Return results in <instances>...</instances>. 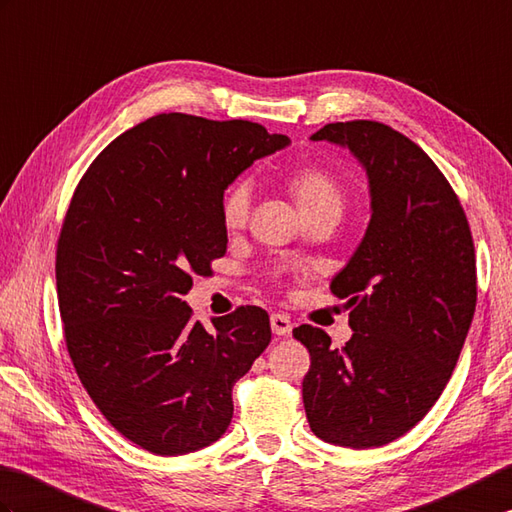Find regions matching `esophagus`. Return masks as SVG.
Segmentation results:
<instances>
[{
	"instance_id": "1",
	"label": "esophagus",
	"mask_w": 512,
	"mask_h": 512,
	"mask_svg": "<svg viewBox=\"0 0 512 512\" xmlns=\"http://www.w3.org/2000/svg\"><path fill=\"white\" fill-rule=\"evenodd\" d=\"M270 327L281 338H288L292 334V320L288 316H283V314H272L270 316Z\"/></svg>"
}]
</instances>
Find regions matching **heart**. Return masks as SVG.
<instances>
[{
  "instance_id": "obj_1",
  "label": "heart",
  "mask_w": 512,
  "mask_h": 512,
  "mask_svg": "<svg viewBox=\"0 0 512 512\" xmlns=\"http://www.w3.org/2000/svg\"><path fill=\"white\" fill-rule=\"evenodd\" d=\"M290 192L294 194L299 207L307 218H338L344 209V192L340 183L323 168H307L294 170L288 178ZM253 205V187L248 181H235L220 202V216L224 229L237 231L242 229L251 216Z\"/></svg>"
}]
</instances>
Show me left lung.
<instances>
[{
    "instance_id": "obj_1",
    "label": "left lung",
    "mask_w": 512,
    "mask_h": 512,
    "mask_svg": "<svg viewBox=\"0 0 512 512\" xmlns=\"http://www.w3.org/2000/svg\"><path fill=\"white\" fill-rule=\"evenodd\" d=\"M353 152L371 187V222L331 281L351 307L342 349L312 325L292 334L310 351L303 403L327 443L382 447L417 425L441 397L478 301L475 248L460 200L427 154L371 120L312 135Z\"/></svg>"
}]
</instances>
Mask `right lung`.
<instances>
[{
	"label": "right lung",
	"mask_w": 512,
	"mask_h": 512,
	"mask_svg": "<svg viewBox=\"0 0 512 512\" xmlns=\"http://www.w3.org/2000/svg\"><path fill=\"white\" fill-rule=\"evenodd\" d=\"M288 144L246 120L154 115L111 141L71 196L56 246L69 358L104 419L152 454L218 441L235 382L270 344L261 307L207 331L183 296L227 253L224 189Z\"/></svg>",
	"instance_id": "add662e5"
}]
</instances>
